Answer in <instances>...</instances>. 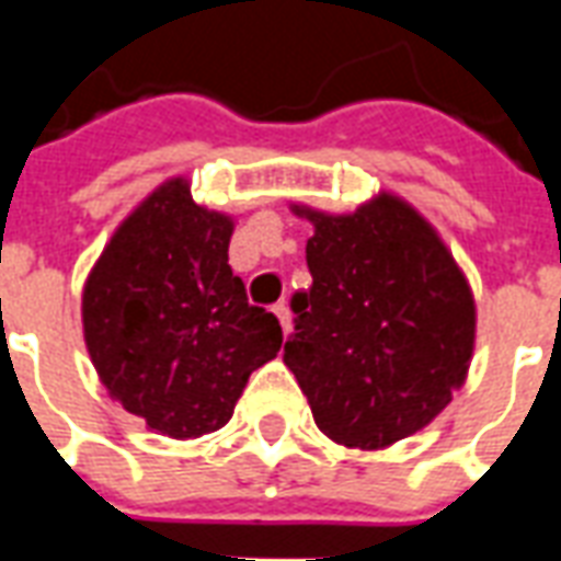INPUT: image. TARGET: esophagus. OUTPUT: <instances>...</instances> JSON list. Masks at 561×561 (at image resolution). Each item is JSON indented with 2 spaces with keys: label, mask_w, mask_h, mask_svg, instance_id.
Here are the masks:
<instances>
[{
  "label": "esophagus",
  "mask_w": 561,
  "mask_h": 561,
  "mask_svg": "<svg viewBox=\"0 0 561 561\" xmlns=\"http://www.w3.org/2000/svg\"><path fill=\"white\" fill-rule=\"evenodd\" d=\"M273 312H276V318H279L282 330L288 333V330H291V312H288V304H285V300H279V304L273 306Z\"/></svg>",
  "instance_id": "obj_1"
}]
</instances>
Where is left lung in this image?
<instances>
[{
  "label": "left lung",
  "mask_w": 561,
  "mask_h": 561,
  "mask_svg": "<svg viewBox=\"0 0 561 561\" xmlns=\"http://www.w3.org/2000/svg\"><path fill=\"white\" fill-rule=\"evenodd\" d=\"M312 288L291 297L285 366L318 430L336 445L378 450L414 435L466 381L474 297L421 213L381 192L345 216L297 207Z\"/></svg>",
  "instance_id": "left-lung-1"
}]
</instances>
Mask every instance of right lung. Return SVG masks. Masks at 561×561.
<instances>
[{
    "instance_id": "add662e5",
    "label": "right lung",
    "mask_w": 561,
    "mask_h": 561,
    "mask_svg": "<svg viewBox=\"0 0 561 561\" xmlns=\"http://www.w3.org/2000/svg\"><path fill=\"white\" fill-rule=\"evenodd\" d=\"M233 219L192 201L188 180L161 183L104 245L83 285V340L123 409L171 438L231 421L282 328L245 300L228 264Z\"/></svg>"
}]
</instances>
